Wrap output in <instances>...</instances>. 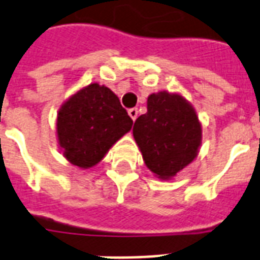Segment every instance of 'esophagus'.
<instances>
[{"mask_svg":"<svg viewBox=\"0 0 260 260\" xmlns=\"http://www.w3.org/2000/svg\"><path fill=\"white\" fill-rule=\"evenodd\" d=\"M137 113H139L137 108H131L129 111H128V115L131 116V119L134 120V121L137 119Z\"/></svg>","mask_w":260,"mask_h":260,"instance_id":"1","label":"esophagus"}]
</instances>
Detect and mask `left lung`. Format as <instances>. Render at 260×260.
<instances>
[{"label": "left lung", "mask_w": 260, "mask_h": 260, "mask_svg": "<svg viewBox=\"0 0 260 260\" xmlns=\"http://www.w3.org/2000/svg\"><path fill=\"white\" fill-rule=\"evenodd\" d=\"M134 137L145 166L159 179H171L195 159L202 125L195 109L180 94H149L147 113L139 116Z\"/></svg>", "instance_id": "left-lung-1"}]
</instances>
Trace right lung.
<instances>
[{"instance_id": "obj_1", "label": "right lung", "mask_w": 260, "mask_h": 260, "mask_svg": "<svg viewBox=\"0 0 260 260\" xmlns=\"http://www.w3.org/2000/svg\"><path fill=\"white\" fill-rule=\"evenodd\" d=\"M131 119L109 88L93 82L65 101L57 115V137L73 166H96L132 128Z\"/></svg>"}]
</instances>
